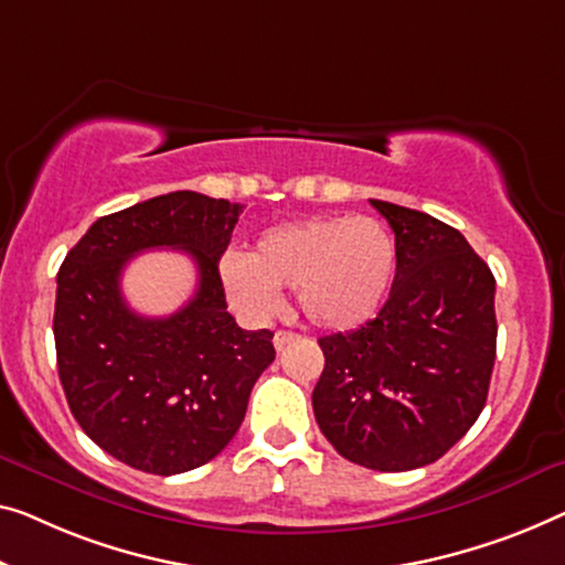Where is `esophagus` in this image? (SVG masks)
<instances>
[{
	"mask_svg": "<svg viewBox=\"0 0 565 565\" xmlns=\"http://www.w3.org/2000/svg\"><path fill=\"white\" fill-rule=\"evenodd\" d=\"M297 340H299V334H294V332H286V330H279V332L274 334V348L281 352V350L286 348V344H291V342H297Z\"/></svg>",
	"mask_w": 565,
	"mask_h": 565,
	"instance_id": "esophagus-1",
	"label": "esophagus"
}]
</instances>
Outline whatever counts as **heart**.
I'll list each match as a JSON object with an SVG mask.
<instances>
[{"mask_svg": "<svg viewBox=\"0 0 565 565\" xmlns=\"http://www.w3.org/2000/svg\"><path fill=\"white\" fill-rule=\"evenodd\" d=\"M398 268L388 225L367 215L327 213L274 225L248 256L228 254L221 279L235 307L268 315L281 286L297 289L299 307L322 330H352L377 315Z\"/></svg>", "mask_w": 565, "mask_h": 565, "instance_id": "1", "label": "heart"}]
</instances>
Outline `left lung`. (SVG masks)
Here are the masks:
<instances>
[{"mask_svg": "<svg viewBox=\"0 0 565 565\" xmlns=\"http://www.w3.org/2000/svg\"><path fill=\"white\" fill-rule=\"evenodd\" d=\"M370 205L395 233L391 297L363 327L319 340L311 406L344 459L408 471L441 459L482 414L498 350L494 276L451 225Z\"/></svg>", "mask_w": 565, "mask_h": 565, "instance_id": "1", "label": "left lung"}]
</instances>
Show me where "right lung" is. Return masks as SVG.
I'll return each instance as SVG.
<instances>
[{
	"label": "right lung",
	"instance_id": "add662e5",
	"mask_svg": "<svg viewBox=\"0 0 565 565\" xmlns=\"http://www.w3.org/2000/svg\"><path fill=\"white\" fill-rule=\"evenodd\" d=\"M243 205L180 190L104 215L57 271L55 352L67 406L100 449L170 477L215 459L243 424L274 332L241 330L225 305L221 256ZM174 247L199 266V291L170 318H141L120 294L128 260Z\"/></svg>",
	"mask_w": 565,
	"mask_h": 565
}]
</instances>
